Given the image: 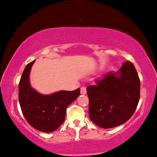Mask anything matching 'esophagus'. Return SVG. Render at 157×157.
Listing matches in <instances>:
<instances>
[{
    "label": "esophagus",
    "mask_w": 157,
    "mask_h": 157,
    "mask_svg": "<svg viewBox=\"0 0 157 157\" xmlns=\"http://www.w3.org/2000/svg\"><path fill=\"white\" fill-rule=\"evenodd\" d=\"M80 93H81V94H82V95L86 94V88H85V87H81Z\"/></svg>",
    "instance_id": "34e87169"
}]
</instances>
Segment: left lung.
<instances>
[{"label":"left lung","mask_w":157,"mask_h":157,"mask_svg":"<svg viewBox=\"0 0 157 157\" xmlns=\"http://www.w3.org/2000/svg\"><path fill=\"white\" fill-rule=\"evenodd\" d=\"M140 88L134 66L124 62L116 73L109 72L95 85L87 86L90 119L104 129L125 123L139 104Z\"/></svg>","instance_id":"left-lung-1"}]
</instances>
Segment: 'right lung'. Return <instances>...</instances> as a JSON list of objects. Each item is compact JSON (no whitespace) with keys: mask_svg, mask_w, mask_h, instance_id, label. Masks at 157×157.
Segmentation results:
<instances>
[{"mask_svg":"<svg viewBox=\"0 0 157 157\" xmlns=\"http://www.w3.org/2000/svg\"><path fill=\"white\" fill-rule=\"evenodd\" d=\"M33 61L25 66L18 84V100L26 121L34 128L52 132L65 120L68 106L79 97L80 89L60 91L44 95L31 86L30 73Z\"/></svg>","mask_w":157,"mask_h":157,"instance_id":"add662e5","label":"right lung"}]
</instances>
